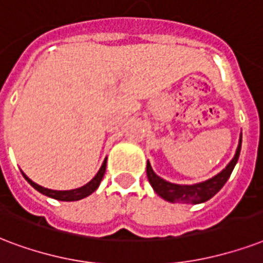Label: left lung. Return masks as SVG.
Wrapping results in <instances>:
<instances>
[{
    "label": "left lung",
    "instance_id": "left-lung-1",
    "mask_svg": "<svg viewBox=\"0 0 263 263\" xmlns=\"http://www.w3.org/2000/svg\"><path fill=\"white\" fill-rule=\"evenodd\" d=\"M240 150H241V135L238 139V146L234 153V157L230 160V163L226 165L219 174L212 176L210 179L204 180V182H198L194 185H178V183H171L168 180L160 178V176L153 171V168L147 161L146 165V174H147V179H149L150 185L153 190L164 200H167L170 203H178V204H200L205 203L207 200L212 198L218 192H219L226 180L229 179L230 174L233 171L234 165L237 164L238 156H240Z\"/></svg>",
    "mask_w": 263,
    "mask_h": 263
}]
</instances>
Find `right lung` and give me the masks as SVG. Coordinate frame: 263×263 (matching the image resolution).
Masks as SVG:
<instances>
[{
	"instance_id": "add662e5",
	"label": "right lung",
	"mask_w": 263,
	"mask_h": 263,
	"mask_svg": "<svg viewBox=\"0 0 263 263\" xmlns=\"http://www.w3.org/2000/svg\"><path fill=\"white\" fill-rule=\"evenodd\" d=\"M106 161H107V157L105 158V161L102 164V167L100 170L98 171L93 178H92L89 182H88L87 185L81 186V187H77V189H71V190H52V189H47V187H43V186L37 185L35 182L30 179L29 176L26 175L25 172H22L23 176H25V179L29 182L30 185L33 186L34 189L38 190L40 193L45 194L48 197L51 198H55V200H59V201H77V200H81V198H85L88 197L89 194H92L95 192L100 185V180L105 175V171H106Z\"/></svg>"
}]
</instances>
